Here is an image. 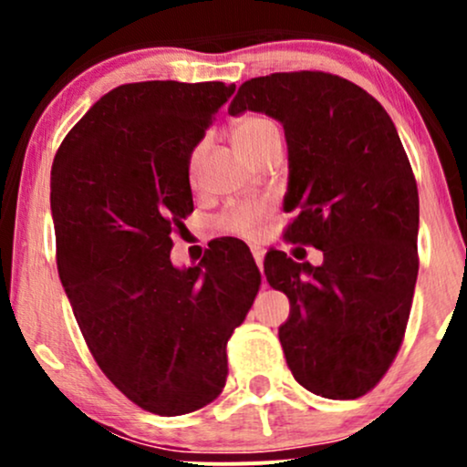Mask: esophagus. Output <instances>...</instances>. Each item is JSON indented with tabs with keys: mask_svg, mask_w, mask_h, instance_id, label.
I'll use <instances>...</instances> for the list:
<instances>
[{
	"mask_svg": "<svg viewBox=\"0 0 467 467\" xmlns=\"http://www.w3.org/2000/svg\"><path fill=\"white\" fill-rule=\"evenodd\" d=\"M264 254H265V252L261 250V248H252V256H254V261H256V265H259V270H264Z\"/></svg>",
	"mask_w": 467,
	"mask_h": 467,
	"instance_id": "34e87169",
	"label": "esophagus"
}]
</instances>
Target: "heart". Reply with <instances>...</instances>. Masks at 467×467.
<instances>
[{
	"label": "heart",
	"mask_w": 467,
	"mask_h": 467,
	"mask_svg": "<svg viewBox=\"0 0 467 467\" xmlns=\"http://www.w3.org/2000/svg\"><path fill=\"white\" fill-rule=\"evenodd\" d=\"M234 144L244 155H250L254 149L264 147L265 142L275 140V138H281V130L272 118L252 114L241 118L234 127ZM203 155V144L191 153V175L197 173V166L202 162ZM270 211V203L264 200H250V202H237L230 203L226 211L217 217V230L226 234H237V237L244 239H254L259 237L261 223Z\"/></svg>",
	"instance_id": "1"
}]
</instances>
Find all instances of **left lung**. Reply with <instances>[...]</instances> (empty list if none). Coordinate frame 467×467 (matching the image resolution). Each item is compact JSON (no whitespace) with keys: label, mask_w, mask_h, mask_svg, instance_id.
Masks as SVG:
<instances>
[{"label":"left lung","mask_w":467,"mask_h":467,"mask_svg":"<svg viewBox=\"0 0 467 467\" xmlns=\"http://www.w3.org/2000/svg\"><path fill=\"white\" fill-rule=\"evenodd\" d=\"M264 111L285 130L289 244L323 250V265L265 256L289 298L278 329L296 382L329 400L368 393L398 356L415 294L420 195L393 120L371 94L327 72L245 80L233 116Z\"/></svg>","instance_id":"obj_1"}]
</instances>
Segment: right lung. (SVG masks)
Masks as SVG:
<instances>
[{
  "label": "right lung",
  "instance_id": "obj_1",
  "mask_svg": "<svg viewBox=\"0 0 467 467\" xmlns=\"http://www.w3.org/2000/svg\"><path fill=\"white\" fill-rule=\"evenodd\" d=\"M234 85L144 80L111 89L69 130L50 180L57 267L109 382L162 417L203 409L226 387V345L261 285L250 250L222 244L171 264L192 213V149Z\"/></svg>",
  "mask_w": 467,
  "mask_h": 467
}]
</instances>
